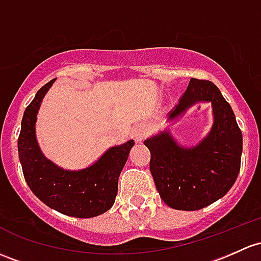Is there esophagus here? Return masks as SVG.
Masks as SVG:
<instances>
[{
	"label": "esophagus",
	"mask_w": 261,
	"mask_h": 261,
	"mask_svg": "<svg viewBox=\"0 0 261 261\" xmlns=\"http://www.w3.org/2000/svg\"><path fill=\"white\" fill-rule=\"evenodd\" d=\"M149 134V125L146 122H140L131 131V136L135 139V141L141 142L142 140L147 136Z\"/></svg>",
	"instance_id": "esophagus-1"
}]
</instances>
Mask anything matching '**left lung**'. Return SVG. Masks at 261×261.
Here are the masks:
<instances>
[{
  "mask_svg": "<svg viewBox=\"0 0 261 261\" xmlns=\"http://www.w3.org/2000/svg\"><path fill=\"white\" fill-rule=\"evenodd\" d=\"M197 102H210L214 122L195 146H182L169 128L144 141L151 152L150 171L160 197L175 210H200L221 199L240 171L243 135L234 111L211 81L191 79L179 105L170 111L174 123Z\"/></svg>",
  "mask_w": 261,
  "mask_h": 261,
  "instance_id": "left-lung-1",
  "label": "left lung"
}]
</instances>
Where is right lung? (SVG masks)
Masks as SVG:
<instances>
[{
  "label": "right lung",
  "instance_id": "right-lung-1",
  "mask_svg": "<svg viewBox=\"0 0 261 261\" xmlns=\"http://www.w3.org/2000/svg\"><path fill=\"white\" fill-rule=\"evenodd\" d=\"M56 80L41 87L23 112L18 136V158L24 180L43 204L64 215L94 218L111 209L117 184L134 140L110 147L92 165L66 170L48 160L36 139V120L43 97Z\"/></svg>",
  "mask_w": 261,
  "mask_h": 261
}]
</instances>
